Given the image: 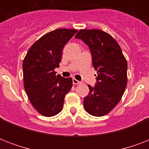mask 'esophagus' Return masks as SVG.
Masks as SVG:
<instances>
[{
	"mask_svg": "<svg viewBox=\"0 0 149 149\" xmlns=\"http://www.w3.org/2000/svg\"><path fill=\"white\" fill-rule=\"evenodd\" d=\"M72 84H75V85H77V84H81V82L79 81V80H77V79H72Z\"/></svg>",
	"mask_w": 149,
	"mask_h": 149,
	"instance_id": "esophagus-1",
	"label": "esophagus"
}]
</instances>
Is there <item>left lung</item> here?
Returning <instances> with one entry per match:
<instances>
[{
	"label": "left lung",
	"mask_w": 149,
	"mask_h": 149,
	"mask_svg": "<svg viewBox=\"0 0 149 149\" xmlns=\"http://www.w3.org/2000/svg\"><path fill=\"white\" fill-rule=\"evenodd\" d=\"M89 46L97 71L95 86L84 100L87 113L101 117L112 111L127 86V63L120 45L109 34L98 29H81L75 36Z\"/></svg>",
	"instance_id": "left-lung-1"
}]
</instances>
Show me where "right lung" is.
<instances>
[{"instance_id": "obj_1", "label": "right lung", "mask_w": 149, "mask_h": 149, "mask_svg": "<svg viewBox=\"0 0 149 149\" xmlns=\"http://www.w3.org/2000/svg\"><path fill=\"white\" fill-rule=\"evenodd\" d=\"M75 29L50 31L36 41L23 61L24 90L38 113L52 117L62 111L64 98L72 86V78L56 75L63 47L77 33Z\"/></svg>"}]
</instances>
